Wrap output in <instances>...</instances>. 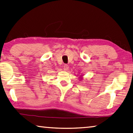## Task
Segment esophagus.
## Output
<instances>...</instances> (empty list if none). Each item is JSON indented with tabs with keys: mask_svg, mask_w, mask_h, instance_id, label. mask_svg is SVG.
<instances>
[{
	"mask_svg": "<svg viewBox=\"0 0 133 133\" xmlns=\"http://www.w3.org/2000/svg\"><path fill=\"white\" fill-rule=\"evenodd\" d=\"M64 70H65V71H67V70H68V69H69L68 65L65 64L64 65Z\"/></svg>",
	"mask_w": 133,
	"mask_h": 133,
	"instance_id": "34e87169",
	"label": "esophagus"
}]
</instances>
